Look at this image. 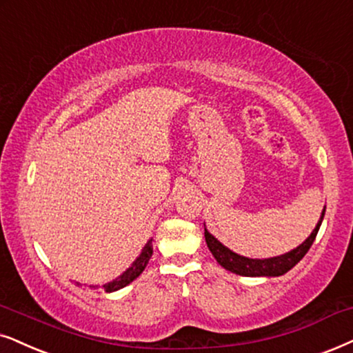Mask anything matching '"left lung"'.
<instances>
[{"mask_svg":"<svg viewBox=\"0 0 353 353\" xmlns=\"http://www.w3.org/2000/svg\"><path fill=\"white\" fill-rule=\"evenodd\" d=\"M324 213L325 207L323 208V213H321V218L318 225H316V228L313 230V233L307 236L300 246L292 249L290 252L282 254V256L267 259H251L239 256V254H236L231 251V249L226 248L225 244H221L207 228H205V241H207L210 252L213 254V257L216 259V262L223 267V269L243 276H280L287 274L290 269H293V267L306 256V252L310 251L311 244L314 243L316 234H318L319 231L321 223H323Z\"/></svg>","mask_w":353,"mask_h":353,"instance_id":"8db88e82","label":"left lung"}]
</instances>
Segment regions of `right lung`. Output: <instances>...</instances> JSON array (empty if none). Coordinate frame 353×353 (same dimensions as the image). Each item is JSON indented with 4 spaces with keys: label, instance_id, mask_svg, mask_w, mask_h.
Segmentation results:
<instances>
[{
    "label": "right lung",
    "instance_id": "add662e5",
    "mask_svg": "<svg viewBox=\"0 0 353 353\" xmlns=\"http://www.w3.org/2000/svg\"><path fill=\"white\" fill-rule=\"evenodd\" d=\"M151 256H153V238L148 239V243L145 244L143 249H141L140 256L133 261V264L128 267V269L125 270L122 275H119L117 279L112 280V282L102 285V288H104L107 293H112V292H117V290H120V288L127 287L128 283H132L133 280L138 279V276L141 275V272L145 270L146 265H148ZM89 288L96 290L97 285H89Z\"/></svg>",
    "mask_w": 353,
    "mask_h": 353
}]
</instances>
